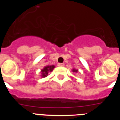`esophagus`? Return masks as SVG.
Returning <instances> with one entry per match:
<instances>
[{
	"instance_id": "obj_1",
	"label": "esophagus",
	"mask_w": 120,
	"mask_h": 120,
	"mask_svg": "<svg viewBox=\"0 0 120 120\" xmlns=\"http://www.w3.org/2000/svg\"><path fill=\"white\" fill-rule=\"evenodd\" d=\"M58 67H64V64L63 63H58Z\"/></svg>"
}]
</instances>
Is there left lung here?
I'll return each instance as SVG.
<instances>
[{"label": "left lung", "mask_w": 120, "mask_h": 120, "mask_svg": "<svg viewBox=\"0 0 120 120\" xmlns=\"http://www.w3.org/2000/svg\"><path fill=\"white\" fill-rule=\"evenodd\" d=\"M72 71H73V72H76V73H77V72L78 71V70H76V69H75V68H74V69L72 70Z\"/></svg>", "instance_id": "8db88e82"}]
</instances>
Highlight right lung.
Returning <instances> with one entry per match:
<instances>
[{"instance_id": "1", "label": "right lung", "mask_w": 120, "mask_h": 120, "mask_svg": "<svg viewBox=\"0 0 120 120\" xmlns=\"http://www.w3.org/2000/svg\"><path fill=\"white\" fill-rule=\"evenodd\" d=\"M55 65H47V66L44 67L43 69L41 70V77H47L49 72L52 71L55 68Z\"/></svg>"}]
</instances>
